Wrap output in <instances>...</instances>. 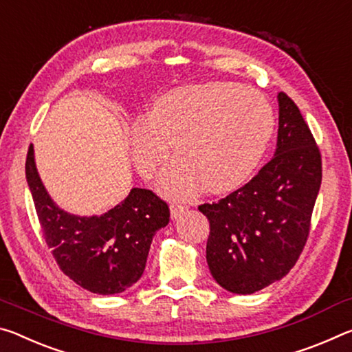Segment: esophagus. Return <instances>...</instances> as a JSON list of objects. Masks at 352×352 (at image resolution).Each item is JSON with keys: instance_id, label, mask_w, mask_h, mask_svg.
<instances>
[{"instance_id": "obj_1", "label": "esophagus", "mask_w": 352, "mask_h": 352, "mask_svg": "<svg viewBox=\"0 0 352 352\" xmlns=\"http://www.w3.org/2000/svg\"><path fill=\"white\" fill-rule=\"evenodd\" d=\"M188 209V206L186 204H177V203H173L170 206V210H171V218H177L181 217L184 212H186Z\"/></svg>"}]
</instances>
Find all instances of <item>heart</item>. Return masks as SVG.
Returning a JSON list of instances; mask_svg holds the SVG:
<instances>
[{
  "instance_id": "1",
  "label": "heart",
  "mask_w": 352,
  "mask_h": 352,
  "mask_svg": "<svg viewBox=\"0 0 352 352\" xmlns=\"http://www.w3.org/2000/svg\"><path fill=\"white\" fill-rule=\"evenodd\" d=\"M273 131V109L261 91L212 82L159 98L151 118L132 124L129 142L145 177H153L168 160L175 143L179 157L162 175L160 190L184 198L201 187L210 193L240 187L261 162Z\"/></svg>"
}]
</instances>
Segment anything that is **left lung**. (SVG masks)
<instances>
[{
	"label": "left lung",
	"instance_id": "left-lung-1",
	"mask_svg": "<svg viewBox=\"0 0 352 352\" xmlns=\"http://www.w3.org/2000/svg\"><path fill=\"white\" fill-rule=\"evenodd\" d=\"M274 157L226 198L198 209L210 234L206 258L214 279L237 295L280 280L306 246L321 186V154L298 106L278 95Z\"/></svg>",
	"mask_w": 352,
	"mask_h": 352
}]
</instances>
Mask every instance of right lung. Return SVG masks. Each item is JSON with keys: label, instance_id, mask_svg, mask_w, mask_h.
I'll return each mask as SVG.
<instances>
[{"label": "right lung", "instance_id": "1", "mask_svg": "<svg viewBox=\"0 0 352 352\" xmlns=\"http://www.w3.org/2000/svg\"><path fill=\"white\" fill-rule=\"evenodd\" d=\"M26 181L45 241L63 274L98 295L122 293L142 278L154 234L170 221L164 199L151 190L132 188L124 201L100 217L68 214L46 192L32 145Z\"/></svg>", "mask_w": 352, "mask_h": 352}]
</instances>
